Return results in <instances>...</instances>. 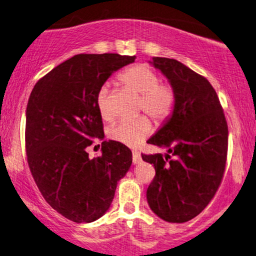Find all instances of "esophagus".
Masks as SVG:
<instances>
[{
    "label": "esophagus",
    "instance_id": "esophagus-1",
    "mask_svg": "<svg viewBox=\"0 0 256 256\" xmlns=\"http://www.w3.org/2000/svg\"><path fill=\"white\" fill-rule=\"evenodd\" d=\"M132 162H134V165L138 162H140V154L137 150L132 152Z\"/></svg>",
    "mask_w": 256,
    "mask_h": 256
}]
</instances>
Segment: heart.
Wrapping results in <instances>:
<instances>
[{
	"label": "heart",
	"mask_w": 256,
	"mask_h": 256,
	"mask_svg": "<svg viewBox=\"0 0 256 256\" xmlns=\"http://www.w3.org/2000/svg\"><path fill=\"white\" fill-rule=\"evenodd\" d=\"M120 80L128 89L140 95L138 110H144L152 120L162 122L172 114L176 104L174 90L170 85L158 83V76L146 64H137L120 76ZM96 107L101 118L110 122L113 119L110 104L108 89L102 86L96 98ZM152 132V122L146 116L132 120H124L116 124L110 130V136L116 142L128 146H140Z\"/></svg>",
	"instance_id": "b5f03b06"
}]
</instances>
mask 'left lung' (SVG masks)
Masks as SVG:
<instances>
[{
	"mask_svg": "<svg viewBox=\"0 0 256 256\" xmlns=\"http://www.w3.org/2000/svg\"><path fill=\"white\" fill-rule=\"evenodd\" d=\"M149 62L167 78L176 104L148 140L149 144L167 149L165 156L142 154L155 168L146 200L158 218L180 224L198 216L222 183L228 124L216 90L204 77L173 58H152Z\"/></svg>",
	"mask_w": 256,
	"mask_h": 256,
	"instance_id": "8db88e82",
	"label": "left lung"
}]
</instances>
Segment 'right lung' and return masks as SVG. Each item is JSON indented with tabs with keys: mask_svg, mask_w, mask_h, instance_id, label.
I'll use <instances>...</instances> for the list:
<instances>
[{
	"mask_svg": "<svg viewBox=\"0 0 256 256\" xmlns=\"http://www.w3.org/2000/svg\"><path fill=\"white\" fill-rule=\"evenodd\" d=\"M136 56L78 54L37 82L26 107L28 162L44 200L64 218L91 222L110 207L116 185L130 170L132 152L102 142L101 156L86 148L104 137L96 98L108 78Z\"/></svg>",
	"mask_w": 256,
	"mask_h": 256,
	"instance_id": "obj_1",
	"label": "right lung"
}]
</instances>
